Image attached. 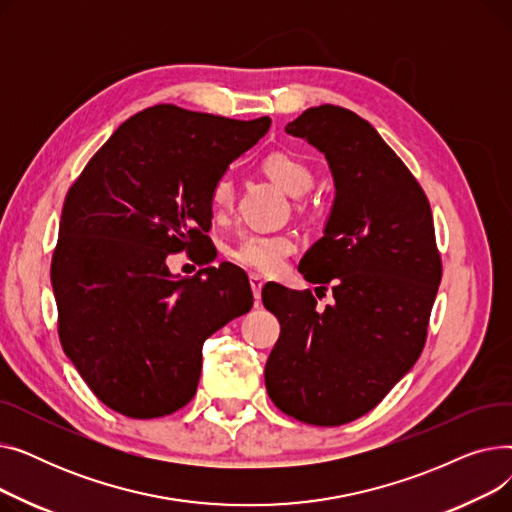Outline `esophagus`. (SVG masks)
<instances>
[{"instance_id":"obj_1","label":"esophagus","mask_w":512,"mask_h":512,"mask_svg":"<svg viewBox=\"0 0 512 512\" xmlns=\"http://www.w3.org/2000/svg\"><path fill=\"white\" fill-rule=\"evenodd\" d=\"M251 290H253V297H255V307L261 305V288H263V278L261 276H251L249 278Z\"/></svg>"}]
</instances>
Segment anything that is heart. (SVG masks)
I'll return each instance as SVG.
<instances>
[{"label":"heart","mask_w":512,"mask_h":512,"mask_svg":"<svg viewBox=\"0 0 512 512\" xmlns=\"http://www.w3.org/2000/svg\"><path fill=\"white\" fill-rule=\"evenodd\" d=\"M261 170L280 191L290 197H303L313 188L315 176L311 168L297 155L284 151L270 153L261 161ZM209 203L213 213H226L234 203V184L228 176H220L211 184ZM297 249V242L290 234H245L230 249V259L245 270L274 276L278 274L286 259Z\"/></svg>","instance_id":"obj_1"}]
</instances>
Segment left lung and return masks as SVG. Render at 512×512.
<instances>
[{
	"label": "left lung",
	"mask_w": 512,
	"mask_h": 512,
	"mask_svg": "<svg viewBox=\"0 0 512 512\" xmlns=\"http://www.w3.org/2000/svg\"><path fill=\"white\" fill-rule=\"evenodd\" d=\"M286 132L324 153L334 176L324 236L299 263L305 280L330 284L334 305L317 309L311 290H261L280 321L265 388L282 413L334 427L378 407L419 359L442 259L421 184L367 120L326 103Z\"/></svg>",
	"instance_id": "1"
}]
</instances>
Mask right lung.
Returning a JSON list of instances; mask_svg holds the SVG:
<instances>
[{
	"label": "right lung",
	"mask_w": 512,
	"mask_h": 512,
	"mask_svg": "<svg viewBox=\"0 0 512 512\" xmlns=\"http://www.w3.org/2000/svg\"><path fill=\"white\" fill-rule=\"evenodd\" d=\"M270 124L159 103L128 118L70 186L51 257L58 334L105 407L155 419L188 405L203 342L253 307L240 267L178 278L166 261L186 251L209 263L211 184Z\"/></svg>",
	"instance_id": "1"
}]
</instances>
